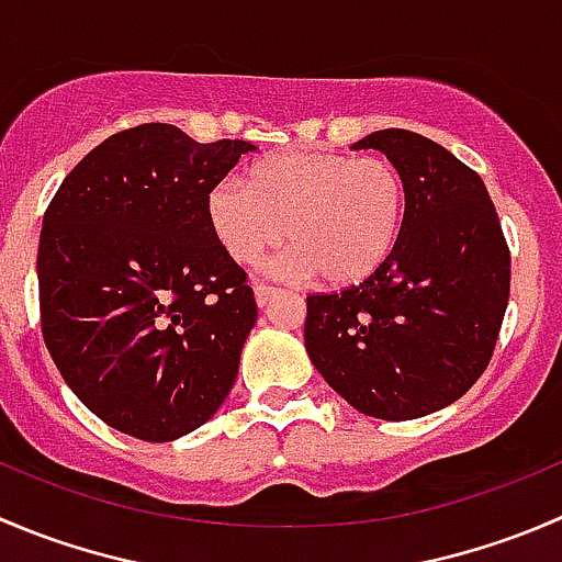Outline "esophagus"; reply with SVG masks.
Segmentation results:
<instances>
[{
  "instance_id": "esophagus-1",
  "label": "esophagus",
  "mask_w": 562,
  "mask_h": 562,
  "mask_svg": "<svg viewBox=\"0 0 562 562\" xmlns=\"http://www.w3.org/2000/svg\"><path fill=\"white\" fill-rule=\"evenodd\" d=\"M274 293H277L274 285H266V282H255V299H258L260 307H263V304L269 302V299L274 296Z\"/></svg>"
}]
</instances>
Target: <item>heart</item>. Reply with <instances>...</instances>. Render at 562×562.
<instances>
[{
  "mask_svg": "<svg viewBox=\"0 0 562 562\" xmlns=\"http://www.w3.org/2000/svg\"><path fill=\"white\" fill-rule=\"evenodd\" d=\"M216 238L238 263H260L285 238L282 274L357 285L390 260L406 183L384 156L296 150L258 161L247 183L227 178L209 198Z\"/></svg>",
  "mask_w": 562,
  "mask_h": 562,
  "instance_id": "1",
  "label": "heart"
}]
</instances>
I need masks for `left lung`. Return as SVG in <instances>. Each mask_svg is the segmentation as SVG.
<instances>
[{
  "label": "left lung",
  "instance_id": "8db88e82",
  "mask_svg": "<svg viewBox=\"0 0 562 562\" xmlns=\"http://www.w3.org/2000/svg\"><path fill=\"white\" fill-rule=\"evenodd\" d=\"M406 183L390 260L359 285L307 296L304 346L357 412L414 419L459 401L483 375L510 296V249L486 183L428 136L373 131Z\"/></svg>",
  "mask_w": 562,
  "mask_h": 562
}]
</instances>
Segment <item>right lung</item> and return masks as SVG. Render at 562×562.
<instances>
[{"instance_id": "obj_1", "label": "right lung", "mask_w": 562, "mask_h": 562, "mask_svg": "<svg viewBox=\"0 0 562 562\" xmlns=\"http://www.w3.org/2000/svg\"><path fill=\"white\" fill-rule=\"evenodd\" d=\"M249 150L143 123L92 148L43 214V340L114 431L170 442L209 423L236 381L258 304L209 198Z\"/></svg>"}]
</instances>
